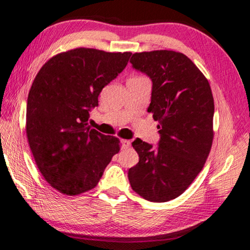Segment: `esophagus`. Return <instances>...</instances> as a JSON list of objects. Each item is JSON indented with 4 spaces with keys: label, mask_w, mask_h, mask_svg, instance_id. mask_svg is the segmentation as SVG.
Wrapping results in <instances>:
<instances>
[{
    "label": "esophagus",
    "mask_w": 250,
    "mask_h": 250,
    "mask_svg": "<svg viewBox=\"0 0 250 250\" xmlns=\"http://www.w3.org/2000/svg\"><path fill=\"white\" fill-rule=\"evenodd\" d=\"M122 146H124V148H129L130 146H131V141L130 140H122Z\"/></svg>",
    "instance_id": "obj_1"
}]
</instances>
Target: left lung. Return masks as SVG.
Listing matches in <instances>:
<instances>
[{"instance_id": "8db88e82", "label": "left lung", "mask_w": 250, "mask_h": 250, "mask_svg": "<svg viewBox=\"0 0 250 250\" xmlns=\"http://www.w3.org/2000/svg\"><path fill=\"white\" fill-rule=\"evenodd\" d=\"M132 68L150 78L148 112L158 121V147L139 138V162L128 172L133 191L150 202L180 196L195 180L213 140L214 102L206 76L191 59L173 50L136 53Z\"/></svg>"}]
</instances>
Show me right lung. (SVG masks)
Masks as SVG:
<instances>
[{"label": "right lung", "instance_id": "obj_1", "mask_svg": "<svg viewBox=\"0 0 250 250\" xmlns=\"http://www.w3.org/2000/svg\"><path fill=\"white\" fill-rule=\"evenodd\" d=\"M131 53L76 48L54 56L33 81L27 103V137L48 183L66 195L98 185L120 150V140L88 125L102 88L125 68Z\"/></svg>", "mask_w": 250, "mask_h": 250}]
</instances>
